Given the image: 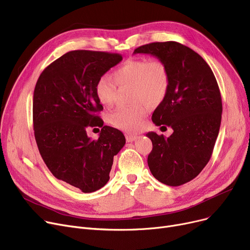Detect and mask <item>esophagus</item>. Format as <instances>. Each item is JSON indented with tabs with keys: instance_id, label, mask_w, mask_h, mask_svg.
<instances>
[{
	"instance_id": "obj_1",
	"label": "esophagus",
	"mask_w": 250,
	"mask_h": 250,
	"mask_svg": "<svg viewBox=\"0 0 250 250\" xmlns=\"http://www.w3.org/2000/svg\"><path fill=\"white\" fill-rule=\"evenodd\" d=\"M138 139V136H135V135H126L125 136V140L126 142H134Z\"/></svg>"
}]
</instances>
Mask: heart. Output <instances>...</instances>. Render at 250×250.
<instances>
[{"label": "heart", "mask_w": 250, "mask_h": 250, "mask_svg": "<svg viewBox=\"0 0 250 250\" xmlns=\"http://www.w3.org/2000/svg\"><path fill=\"white\" fill-rule=\"evenodd\" d=\"M117 86L132 85L133 100L130 106L117 107L109 115V123L128 133L137 132L144 123L149 105L159 104L169 89V75L166 65L160 60L146 58L127 60L112 74L101 76L95 84L99 102L106 107L113 105Z\"/></svg>", "instance_id": "heart-1"}]
</instances>
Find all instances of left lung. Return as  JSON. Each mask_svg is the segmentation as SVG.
Instances as JSON below:
<instances>
[{"label": "left lung", "instance_id": "8db88e82", "mask_svg": "<svg viewBox=\"0 0 250 250\" xmlns=\"http://www.w3.org/2000/svg\"><path fill=\"white\" fill-rule=\"evenodd\" d=\"M164 62L169 75L167 95L152 115L156 125L172 127L169 138L154 132L148 165L153 176L178 187L198 176L214 150L222 118V98L213 71L191 48L176 42H152L135 49ZM166 127V126H162Z\"/></svg>", "mask_w": 250, "mask_h": 250}]
</instances>
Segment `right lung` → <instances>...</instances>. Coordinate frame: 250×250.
Returning <instances> with one entry per match:
<instances>
[{
  "mask_svg": "<svg viewBox=\"0 0 250 250\" xmlns=\"http://www.w3.org/2000/svg\"><path fill=\"white\" fill-rule=\"evenodd\" d=\"M120 54L72 50L43 70L33 94V128L37 147L49 171L83 192L106 185L113 157L125 144L124 134L103 125L96 93L98 79L114 67ZM99 126L98 140L86 136Z\"/></svg>",
  "mask_w": 250,
  "mask_h": 250,
  "instance_id": "obj_1",
  "label": "right lung"
}]
</instances>
